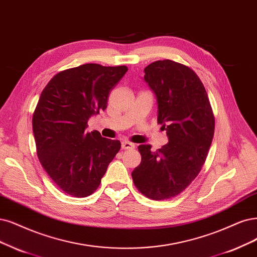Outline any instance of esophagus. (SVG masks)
I'll return each instance as SVG.
<instances>
[{
	"label": "esophagus",
	"mask_w": 257,
	"mask_h": 257,
	"mask_svg": "<svg viewBox=\"0 0 257 257\" xmlns=\"http://www.w3.org/2000/svg\"><path fill=\"white\" fill-rule=\"evenodd\" d=\"M136 147V145L134 143H131V142L128 141H123L121 142V148L123 150H128V149H134Z\"/></svg>",
	"instance_id": "1"
}]
</instances>
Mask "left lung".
<instances>
[{"label":"left lung","mask_w":257,"mask_h":257,"mask_svg":"<svg viewBox=\"0 0 257 257\" xmlns=\"http://www.w3.org/2000/svg\"><path fill=\"white\" fill-rule=\"evenodd\" d=\"M144 72L168 143L155 153L151 145H140L142 161L131 176L140 193L165 200L181 194L200 173L213 141L215 116L202 81L187 65L158 60Z\"/></svg>","instance_id":"8db88e82"}]
</instances>
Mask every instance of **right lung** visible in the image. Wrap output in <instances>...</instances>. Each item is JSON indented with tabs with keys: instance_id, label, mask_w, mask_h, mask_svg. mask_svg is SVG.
<instances>
[{
	"instance_id": "right-lung-1",
	"label": "right lung",
	"mask_w": 257,
	"mask_h": 257,
	"mask_svg": "<svg viewBox=\"0 0 257 257\" xmlns=\"http://www.w3.org/2000/svg\"><path fill=\"white\" fill-rule=\"evenodd\" d=\"M127 71L126 65L87 63L56 74L43 89L33 115L37 156L65 194L92 195L119 151V141L85 128L106 110L110 91Z\"/></svg>"
}]
</instances>
